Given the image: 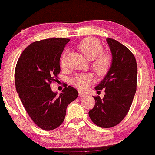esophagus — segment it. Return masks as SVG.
Masks as SVG:
<instances>
[{
  "mask_svg": "<svg viewBox=\"0 0 155 155\" xmlns=\"http://www.w3.org/2000/svg\"><path fill=\"white\" fill-rule=\"evenodd\" d=\"M85 94H84V93H83V92H80H80H79V96H80V97H84V96H85Z\"/></svg>",
  "mask_w": 155,
  "mask_h": 155,
  "instance_id": "1",
  "label": "esophagus"
}]
</instances>
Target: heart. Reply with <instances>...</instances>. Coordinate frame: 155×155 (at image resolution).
Here are the masks:
<instances>
[{
	"instance_id": "b5f03b06",
	"label": "heart",
	"mask_w": 155,
	"mask_h": 155,
	"mask_svg": "<svg viewBox=\"0 0 155 155\" xmlns=\"http://www.w3.org/2000/svg\"><path fill=\"white\" fill-rule=\"evenodd\" d=\"M78 48L82 54L89 60H93L92 68L99 75L106 73L111 65V59L109 55L101 54L103 47L100 42L94 38H87L80 42ZM65 54L61 58V65L65 66ZM94 82L91 74L82 73L76 75L72 79V83L76 87L84 90Z\"/></svg>"
}]
</instances>
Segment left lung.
I'll return each instance as SVG.
<instances>
[{"label": "left lung", "instance_id": "obj_1", "mask_svg": "<svg viewBox=\"0 0 155 155\" xmlns=\"http://www.w3.org/2000/svg\"><path fill=\"white\" fill-rule=\"evenodd\" d=\"M106 40L111 63L105 77L94 87L104 89L105 94L103 99L94 97L95 105L89 111L92 121L105 128L116 126L128 114L136 92L137 70L135 56L126 46L113 39Z\"/></svg>", "mask_w": 155, "mask_h": 155}]
</instances>
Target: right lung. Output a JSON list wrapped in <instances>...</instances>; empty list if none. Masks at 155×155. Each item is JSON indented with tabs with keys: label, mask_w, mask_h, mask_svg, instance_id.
I'll return each mask as SVG.
<instances>
[{
	"label": "right lung",
	"mask_w": 155,
	"mask_h": 155,
	"mask_svg": "<svg viewBox=\"0 0 155 155\" xmlns=\"http://www.w3.org/2000/svg\"><path fill=\"white\" fill-rule=\"evenodd\" d=\"M69 41L54 38L33 42L23 51L16 65L17 92L27 114L44 130L58 128L64 120L68 105L78 97L71 86L59 94L50 87L60 73V58Z\"/></svg>",
	"instance_id": "1"
}]
</instances>
